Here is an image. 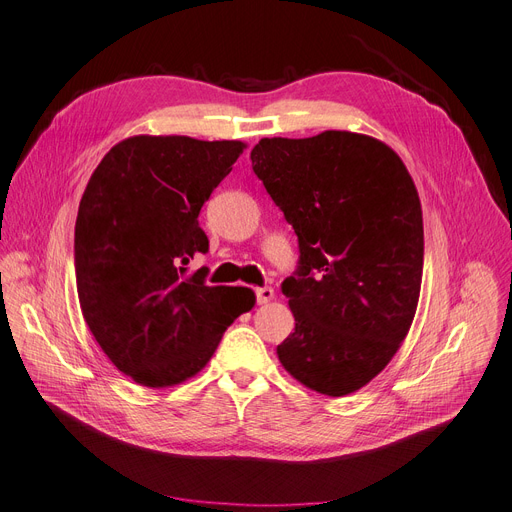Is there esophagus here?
<instances>
[{"instance_id":"1","label":"esophagus","mask_w":512,"mask_h":512,"mask_svg":"<svg viewBox=\"0 0 512 512\" xmlns=\"http://www.w3.org/2000/svg\"><path fill=\"white\" fill-rule=\"evenodd\" d=\"M255 299H257L259 305L268 303V301L274 299V291H272L270 286H259V288H255Z\"/></svg>"}]
</instances>
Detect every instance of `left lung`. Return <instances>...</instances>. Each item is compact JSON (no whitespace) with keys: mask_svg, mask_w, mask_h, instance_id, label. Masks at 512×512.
<instances>
[{"mask_svg":"<svg viewBox=\"0 0 512 512\" xmlns=\"http://www.w3.org/2000/svg\"><path fill=\"white\" fill-rule=\"evenodd\" d=\"M253 171L299 240L282 282L295 332L278 360L299 383L341 397L379 374L408 335L422 280V211L383 142L351 131L263 138Z\"/></svg>","mask_w":512,"mask_h":512,"instance_id":"8db88e82","label":"left lung"}]
</instances>
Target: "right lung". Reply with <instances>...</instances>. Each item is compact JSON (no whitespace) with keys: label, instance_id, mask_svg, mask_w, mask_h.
I'll return each instance as SVG.
<instances>
[{"label":"right lung","instance_id":"obj_1","mask_svg":"<svg viewBox=\"0 0 512 512\" xmlns=\"http://www.w3.org/2000/svg\"><path fill=\"white\" fill-rule=\"evenodd\" d=\"M242 150L136 136L110 148L87 182L75 224L81 311L108 360L140 385L190 379L255 305L251 288L207 286L205 268H188L209 251L198 213Z\"/></svg>","mask_w":512,"mask_h":512}]
</instances>
